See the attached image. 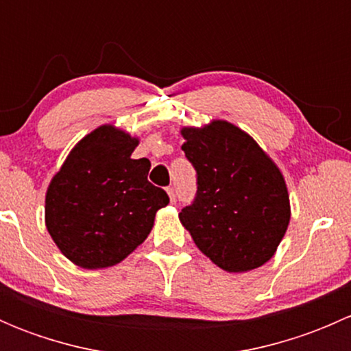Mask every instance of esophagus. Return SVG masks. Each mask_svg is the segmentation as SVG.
Masks as SVG:
<instances>
[{"label": "esophagus", "mask_w": 351, "mask_h": 351, "mask_svg": "<svg viewBox=\"0 0 351 351\" xmlns=\"http://www.w3.org/2000/svg\"><path fill=\"white\" fill-rule=\"evenodd\" d=\"M166 192H168V197H169V200H171V204H175L176 202L175 189H173V186H168V189H166Z\"/></svg>", "instance_id": "34e87169"}]
</instances>
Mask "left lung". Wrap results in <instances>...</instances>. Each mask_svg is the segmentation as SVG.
<instances>
[{"label": "left lung", "mask_w": 351, "mask_h": 351, "mask_svg": "<svg viewBox=\"0 0 351 351\" xmlns=\"http://www.w3.org/2000/svg\"><path fill=\"white\" fill-rule=\"evenodd\" d=\"M182 149L197 171V197L178 214L198 250L229 274L267 263L284 239L290 200L280 168L228 120L183 127Z\"/></svg>", "instance_id": "obj_1"}]
</instances>
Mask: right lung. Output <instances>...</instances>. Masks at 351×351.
<instances>
[{
  "mask_svg": "<svg viewBox=\"0 0 351 351\" xmlns=\"http://www.w3.org/2000/svg\"><path fill=\"white\" fill-rule=\"evenodd\" d=\"M139 137L105 123L83 137L52 176L45 193V228L69 261L86 270L125 260L169 204L147 182L149 159H132Z\"/></svg>",
  "mask_w": 351,
  "mask_h": 351,
  "instance_id": "1",
  "label": "right lung"
}]
</instances>
